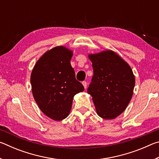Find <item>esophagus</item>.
I'll return each instance as SVG.
<instances>
[{
    "instance_id": "obj_1",
    "label": "esophagus",
    "mask_w": 159,
    "mask_h": 159,
    "mask_svg": "<svg viewBox=\"0 0 159 159\" xmlns=\"http://www.w3.org/2000/svg\"><path fill=\"white\" fill-rule=\"evenodd\" d=\"M82 84L83 85V86H84L85 89H86V88H87V82H86V81H83L82 82Z\"/></svg>"
}]
</instances>
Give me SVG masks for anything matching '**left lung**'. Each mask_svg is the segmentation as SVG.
Returning a JSON list of instances; mask_svg holds the SVG:
<instances>
[{
    "mask_svg": "<svg viewBox=\"0 0 159 159\" xmlns=\"http://www.w3.org/2000/svg\"><path fill=\"white\" fill-rule=\"evenodd\" d=\"M93 76L88 93L93 97L97 114L114 119L128 107L133 94L134 76L129 64L112 50L90 54Z\"/></svg>",
    "mask_w": 159,
    "mask_h": 159,
    "instance_id": "1",
    "label": "left lung"
}]
</instances>
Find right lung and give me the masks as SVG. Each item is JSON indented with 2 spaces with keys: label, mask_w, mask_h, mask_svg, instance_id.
<instances>
[{
  "label": "right lung",
  "mask_w": 159,
  "mask_h": 159,
  "mask_svg": "<svg viewBox=\"0 0 159 159\" xmlns=\"http://www.w3.org/2000/svg\"><path fill=\"white\" fill-rule=\"evenodd\" d=\"M73 52L64 46L47 51L35 64L31 75L33 96L40 109L52 119L68 116L73 98L84 87L71 66Z\"/></svg>",
  "instance_id": "right-lung-1"
}]
</instances>
